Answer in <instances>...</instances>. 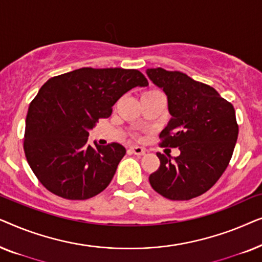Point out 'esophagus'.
<instances>
[{"label": "esophagus", "mask_w": 262, "mask_h": 262, "mask_svg": "<svg viewBox=\"0 0 262 262\" xmlns=\"http://www.w3.org/2000/svg\"><path fill=\"white\" fill-rule=\"evenodd\" d=\"M130 150L135 154V155H138V156H142L145 154V149L142 148V146H138V145H131Z\"/></svg>", "instance_id": "obj_1"}]
</instances>
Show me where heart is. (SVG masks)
<instances>
[{
	"label": "heart",
	"instance_id": "obj_1",
	"mask_svg": "<svg viewBox=\"0 0 262 262\" xmlns=\"http://www.w3.org/2000/svg\"><path fill=\"white\" fill-rule=\"evenodd\" d=\"M155 93H160V92H157V91H149V92H145L144 94H143V95H148V94H155Z\"/></svg>",
	"mask_w": 262,
	"mask_h": 262
}]
</instances>
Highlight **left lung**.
<instances>
[{
	"label": "left lung",
	"instance_id": "obj_1",
	"mask_svg": "<svg viewBox=\"0 0 262 262\" xmlns=\"http://www.w3.org/2000/svg\"><path fill=\"white\" fill-rule=\"evenodd\" d=\"M162 89L171 116L161 131V145L179 148L180 155L157 152L160 168L149 177L164 198L189 200L212 187L227 169L238 136L234 106L210 85L180 71L146 69Z\"/></svg>",
	"mask_w": 262,
	"mask_h": 262
}]
</instances>
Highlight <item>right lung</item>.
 Segmentation results:
<instances>
[{"label": "right lung", "mask_w": 262, "mask_h": 262, "mask_svg": "<svg viewBox=\"0 0 262 262\" xmlns=\"http://www.w3.org/2000/svg\"><path fill=\"white\" fill-rule=\"evenodd\" d=\"M141 71L81 68L51 77L31 102L24 149L27 162L53 194L84 200L110 185L126 150L119 143L88 144L89 130L125 93L146 87Z\"/></svg>", "instance_id": "obj_1"}]
</instances>
